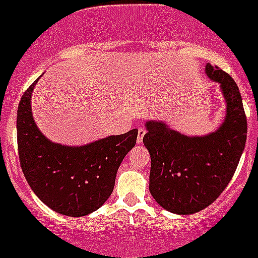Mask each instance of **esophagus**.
<instances>
[{
    "label": "esophagus",
    "instance_id": "1",
    "mask_svg": "<svg viewBox=\"0 0 258 258\" xmlns=\"http://www.w3.org/2000/svg\"><path fill=\"white\" fill-rule=\"evenodd\" d=\"M145 135H146V128H144V127H140L139 135H137V142H139V144H141L142 140H144Z\"/></svg>",
    "mask_w": 258,
    "mask_h": 258
}]
</instances>
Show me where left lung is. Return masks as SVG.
I'll return each mask as SVG.
<instances>
[{"label": "left lung", "instance_id": "obj_1", "mask_svg": "<svg viewBox=\"0 0 258 258\" xmlns=\"http://www.w3.org/2000/svg\"><path fill=\"white\" fill-rule=\"evenodd\" d=\"M207 76L221 84L227 101L223 124L204 137H187L161 122H147L144 144L151 156L150 192L166 211L192 214L211 206L238 166L247 139V118L238 86L219 67Z\"/></svg>", "mask_w": 258, "mask_h": 258}]
</instances>
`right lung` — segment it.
<instances>
[{
  "label": "right lung",
  "instance_id": "1",
  "mask_svg": "<svg viewBox=\"0 0 258 258\" xmlns=\"http://www.w3.org/2000/svg\"><path fill=\"white\" fill-rule=\"evenodd\" d=\"M35 81L17 109V149L22 172L37 198L52 211L83 217L97 211L113 191L117 170L136 145L139 130L81 147L52 144L37 130L30 98Z\"/></svg>",
  "mask_w": 258,
  "mask_h": 258
}]
</instances>
